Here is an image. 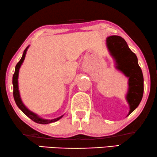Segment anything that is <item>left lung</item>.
<instances>
[{"label":"left lung","mask_w":157,"mask_h":157,"mask_svg":"<svg viewBox=\"0 0 157 157\" xmlns=\"http://www.w3.org/2000/svg\"><path fill=\"white\" fill-rule=\"evenodd\" d=\"M106 46L115 64L124 75L129 78V88L126 100L129 106L128 115L138 106L143 95V76L138 65V58L131 51L126 41L117 35H112L106 38Z\"/></svg>","instance_id":"1"}]
</instances>
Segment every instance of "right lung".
<instances>
[{"label": "right lung", "instance_id": "obj_1", "mask_svg": "<svg viewBox=\"0 0 157 157\" xmlns=\"http://www.w3.org/2000/svg\"><path fill=\"white\" fill-rule=\"evenodd\" d=\"M29 46H28L24 50V53H23V56L21 60H19V63L17 64L16 67H15V71H14V74L13 75V77H12V84H13V96H14V101L16 102V104L17 105V106L19 108V109L21 110V111L24 113L28 116L29 118H30L33 121H34L35 122H37L38 124H49V123H52L58 121L60 119V118L63 116H62L55 118V119H52V120H47V119H43V118L40 117L39 115H37L35 113L32 112L31 110H30L28 108L25 106L23 103L21 99V96H20V93H19V85H18V78H19V69L21 66L22 63H24V60L25 57V54H26L27 50Z\"/></svg>", "mask_w": 157, "mask_h": 157}]
</instances>
